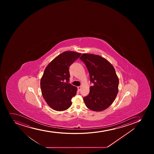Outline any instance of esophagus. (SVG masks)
<instances>
[{
	"label": "esophagus",
	"instance_id": "obj_1",
	"mask_svg": "<svg viewBox=\"0 0 154 154\" xmlns=\"http://www.w3.org/2000/svg\"><path fill=\"white\" fill-rule=\"evenodd\" d=\"M78 91H80V90H81V86H78Z\"/></svg>",
	"mask_w": 154,
	"mask_h": 154
}]
</instances>
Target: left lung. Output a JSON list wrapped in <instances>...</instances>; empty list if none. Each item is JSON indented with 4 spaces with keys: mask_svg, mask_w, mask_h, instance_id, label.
<instances>
[{
    "mask_svg": "<svg viewBox=\"0 0 154 154\" xmlns=\"http://www.w3.org/2000/svg\"><path fill=\"white\" fill-rule=\"evenodd\" d=\"M80 59L88 70L94 85L83 98L86 106L94 111H101L112 104L119 92V79L110 63L99 55L83 54Z\"/></svg>",
    "mask_w": 154,
    "mask_h": 154,
    "instance_id": "8db88e82",
    "label": "left lung"
}]
</instances>
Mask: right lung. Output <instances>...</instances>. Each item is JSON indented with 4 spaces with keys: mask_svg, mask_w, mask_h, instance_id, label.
Segmentation results:
<instances>
[{
    "mask_svg": "<svg viewBox=\"0 0 154 154\" xmlns=\"http://www.w3.org/2000/svg\"><path fill=\"white\" fill-rule=\"evenodd\" d=\"M81 55L73 51L64 52L45 70L40 81L42 94L47 103L55 110L64 111L72 105V98L76 94L77 88L64 81L69 80V68Z\"/></svg>",
    "mask_w": 154,
    "mask_h": 154,
    "instance_id": "add662e5",
    "label": "right lung"
}]
</instances>
